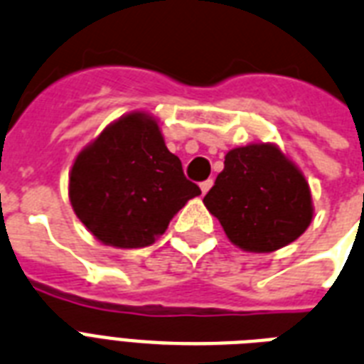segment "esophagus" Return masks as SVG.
I'll use <instances>...</instances> for the list:
<instances>
[{
	"instance_id": "34e87169",
	"label": "esophagus",
	"mask_w": 364,
	"mask_h": 364,
	"mask_svg": "<svg viewBox=\"0 0 364 364\" xmlns=\"http://www.w3.org/2000/svg\"><path fill=\"white\" fill-rule=\"evenodd\" d=\"M201 191L203 193H207L208 190H210V186H213V180H205V182H201Z\"/></svg>"
}]
</instances>
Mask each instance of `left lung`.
I'll use <instances>...</instances> for the list:
<instances>
[{
	"mask_svg": "<svg viewBox=\"0 0 364 364\" xmlns=\"http://www.w3.org/2000/svg\"><path fill=\"white\" fill-rule=\"evenodd\" d=\"M203 203L245 252H273L296 241L315 210L302 168L273 142L228 151Z\"/></svg>",
	"mask_w": 364,
	"mask_h": 364,
	"instance_id": "1",
	"label": "left lung"
}]
</instances>
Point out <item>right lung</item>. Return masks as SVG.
Wrapping results in <instances>:
<instances>
[{"label": "right lung", "mask_w": 364, "mask_h": 364, "mask_svg": "<svg viewBox=\"0 0 364 364\" xmlns=\"http://www.w3.org/2000/svg\"><path fill=\"white\" fill-rule=\"evenodd\" d=\"M199 186L186 180L167 150L159 121L134 109L112 121L75 156L68 197L75 216L100 243L142 249L156 243Z\"/></svg>", "instance_id": "obj_1"}]
</instances>
